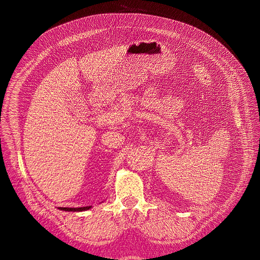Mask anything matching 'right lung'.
I'll use <instances>...</instances> for the list:
<instances>
[{
	"label": "right lung",
	"mask_w": 260,
	"mask_h": 260,
	"mask_svg": "<svg viewBox=\"0 0 260 260\" xmlns=\"http://www.w3.org/2000/svg\"><path fill=\"white\" fill-rule=\"evenodd\" d=\"M91 207H82V208H60L64 211H84V210L90 209Z\"/></svg>",
	"instance_id": "1"
}]
</instances>
